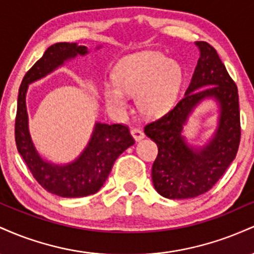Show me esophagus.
Instances as JSON below:
<instances>
[{
  "label": "esophagus",
  "instance_id": "1",
  "mask_svg": "<svg viewBox=\"0 0 254 254\" xmlns=\"http://www.w3.org/2000/svg\"><path fill=\"white\" fill-rule=\"evenodd\" d=\"M131 135L135 138V141H141L144 137V132L138 127H133V129H131Z\"/></svg>",
  "mask_w": 254,
  "mask_h": 254
}]
</instances>
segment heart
Masks as SVG:
<instances>
[{"label":"heart","instance_id":"obj_1","mask_svg":"<svg viewBox=\"0 0 254 254\" xmlns=\"http://www.w3.org/2000/svg\"><path fill=\"white\" fill-rule=\"evenodd\" d=\"M115 82L105 83L103 95L112 112L127 106V95H137V107L147 117L170 110L183 83L182 66L160 52H143L125 58L115 70Z\"/></svg>","mask_w":254,"mask_h":254}]
</instances>
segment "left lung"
Listing matches in <instances>:
<instances>
[{"instance_id":"8db88e82","label":"left lung","mask_w":254,"mask_h":254,"mask_svg":"<svg viewBox=\"0 0 254 254\" xmlns=\"http://www.w3.org/2000/svg\"><path fill=\"white\" fill-rule=\"evenodd\" d=\"M196 44L200 57L186 93L173 109L144 127L145 135L157 145L151 168L154 188L171 199L192 198L210 190L235 159L240 144L237 84L210 44ZM209 96L220 103V125L210 144L200 151L192 150L181 137L182 124L193 107Z\"/></svg>"}]
</instances>
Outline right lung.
Returning <instances> with one entry per match:
<instances>
[{
    "label": "right lung",
    "instance_id": "obj_1",
    "mask_svg": "<svg viewBox=\"0 0 254 254\" xmlns=\"http://www.w3.org/2000/svg\"><path fill=\"white\" fill-rule=\"evenodd\" d=\"M84 54H87V48L83 45L72 43H57L51 45L46 49L42 58L26 72L17 95L15 117L17 151L24 159L32 176L43 189L65 198L97 193L109 177L117 157L135 143L127 125L98 123L82 155L72 164L51 165L38 155L27 127L26 90L28 83L45 76L68 58Z\"/></svg>",
    "mask_w": 254,
    "mask_h": 254
}]
</instances>
